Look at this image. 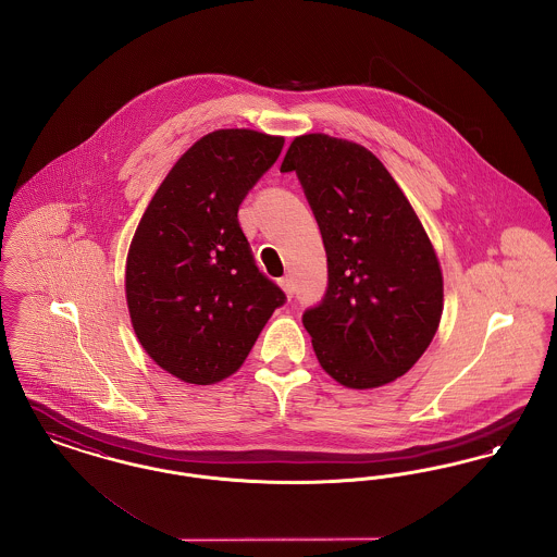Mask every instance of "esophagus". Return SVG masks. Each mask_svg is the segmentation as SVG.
Returning a JSON list of instances; mask_svg holds the SVG:
<instances>
[{
	"instance_id": "1",
	"label": "esophagus",
	"mask_w": 557,
	"mask_h": 557,
	"mask_svg": "<svg viewBox=\"0 0 557 557\" xmlns=\"http://www.w3.org/2000/svg\"><path fill=\"white\" fill-rule=\"evenodd\" d=\"M278 285L283 287V292L287 293V297L292 299L293 293H295V285H293L292 278H289V276H283V278H278Z\"/></svg>"
}]
</instances>
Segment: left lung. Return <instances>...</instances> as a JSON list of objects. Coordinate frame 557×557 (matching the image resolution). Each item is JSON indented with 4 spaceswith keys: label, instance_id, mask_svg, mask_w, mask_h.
I'll use <instances>...</instances> for the list:
<instances>
[{
    "label": "left lung",
    "instance_id": "obj_1",
    "mask_svg": "<svg viewBox=\"0 0 557 557\" xmlns=\"http://www.w3.org/2000/svg\"><path fill=\"white\" fill-rule=\"evenodd\" d=\"M281 172L326 251V292L301 317L322 369L354 389L405 375L442 317L438 258L407 197L371 150L326 134L295 138Z\"/></svg>",
    "mask_w": 557,
    "mask_h": 557
}]
</instances>
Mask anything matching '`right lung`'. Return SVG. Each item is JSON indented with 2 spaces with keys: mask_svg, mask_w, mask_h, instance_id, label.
Masks as SVG:
<instances>
[{
  "mask_svg": "<svg viewBox=\"0 0 557 557\" xmlns=\"http://www.w3.org/2000/svg\"><path fill=\"white\" fill-rule=\"evenodd\" d=\"M283 145L253 129L207 134L138 224L125 270L129 317L148 356L177 380L209 385L233 375L287 301L238 224V207Z\"/></svg>",
  "mask_w": 557,
  "mask_h": 557,
  "instance_id": "right-lung-1",
  "label": "right lung"
}]
</instances>
